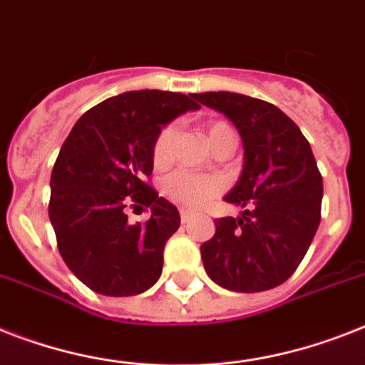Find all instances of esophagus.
I'll use <instances>...</instances> for the list:
<instances>
[{
  "instance_id": "esophagus-1",
  "label": "esophagus",
  "mask_w": 365,
  "mask_h": 365,
  "mask_svg": "<svg viewBox=\"0 0 365 365\" xmlns=\"http://www.w3.org/2000/svg\"><path fill=\"white\" fill-rule=\"evenodd\" d=\"M191 217H192V212H189V210H180V219H182V223H187Z\"/></svg>"
}]
</instances>
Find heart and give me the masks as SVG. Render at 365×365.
<instances>
[{
    "label": "heart",
    "instance_id": "b5f03b06",
    "mask_svg": "<svg viewBox=\"0 0 365 365\" xmlns=\"http://www.w3.org/2000/svg\"><path fill=\"white\" fill-rule=\"evenodd\" d=\"M174 125H165L159 129V133L153 138L152 144V161L155 167H165L170 159L173 152V140H174ZM208 133V140L212 148L219 140H223L225 136L234 135L230 125L225 121H212L206 129ZM221 182L215 178L200 176V174H192L187 170H176V173L168 174L163 182V192L168 198H173L176 202L185 204V206H204L206 202L213 200L221 192Z\"/></svg>",
    "mask_w": 365,
    "mask_h": 365
}]
</instances>
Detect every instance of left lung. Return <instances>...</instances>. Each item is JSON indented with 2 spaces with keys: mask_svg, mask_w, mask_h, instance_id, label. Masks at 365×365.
Wrapping results in <instances>:
<instances>
[{
  "mask_svg": "<svg viewBox=\"0 0 365 365\" xmlns=\"http://www.w3.org/2000/svg\"><path fill=\"white\" fill-rule=\"evenodd\" d=\"M223 112L244 140V170L225 197L242 217H219L200 245L206 274L234 292L285 283L306 257L321 223L322 176L307 138L272 103L230 91L195 93Z\"/></svg>",
  "mask_w": 365,
  "mask_h": 365,
  "instance_id": "1",
  "label": "left lung"
}]
</instances>
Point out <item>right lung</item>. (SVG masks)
<instances>
[{"mask_svg": "<svg viewBox=\"0 0 365 365\" xmlns=\"http://www.w3.org/2000/svg\"><path fill=\"white\" fill-rule=\"evenodd\" d=\"M195 93L140 90L80 115L52 168L48 215L65 264L93 292L135 296L155 285L180 213L152 187V144L163 125L200 108ZM146 205V224L126 221Z\"/></svg>", "mask_w": 365, "mask_h": 365, "instance_id": "right-lung-1", "label": "right lung"}]
</instances>
